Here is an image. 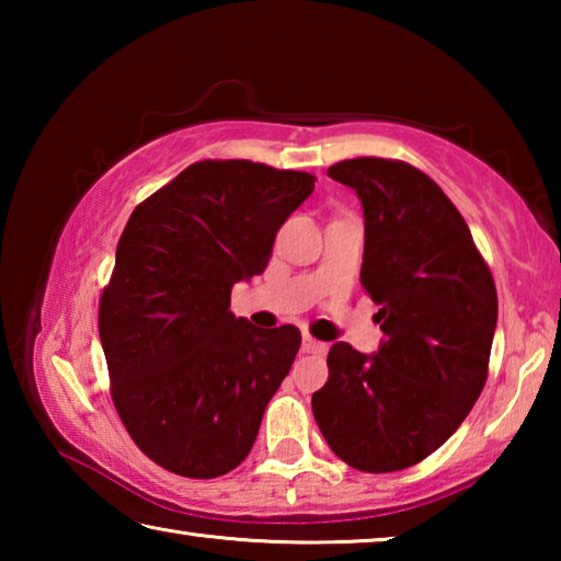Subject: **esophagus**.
I'll return each instance as SVG.
<instances>
[{
  "label": "esophagus",
  "instance_id": "1",
  "mask_svg": "<svg viewBox=\"0 0 561 561\" xmlns=\"http://www.w3.org/2000/svg\"><path fill=\"white\" fill-rule=\"evenodd\" d=\"M301 351H304V354H324L327 344H321V341H317L314 336L304 334V339H301Z\"/></svg>",
  "mask_w": 561,
  "mask_h": 561
}]
</instances>
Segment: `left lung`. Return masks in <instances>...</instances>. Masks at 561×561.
Here are the masks:
<instances>
[{
    "mask_svg": "<svg viewBox=\"0 0 561 561\" xmlns=\"http://www.w3.org/2000/svg\"><path fill=\"white\" fill-rule=\"evenodd\" d=\"M364 207L360 284L378 304L383 341L329 351V381L311 411L351 468L396 472L460 428L488 381L497 289L448 195L421 170L386 158L331 165Z\"/></svg>",
    "mask_w": 561,
    "mask_h": 561,
    "instance_id": "left-lung-1",
    "label": "left lung"
}]
</instances>
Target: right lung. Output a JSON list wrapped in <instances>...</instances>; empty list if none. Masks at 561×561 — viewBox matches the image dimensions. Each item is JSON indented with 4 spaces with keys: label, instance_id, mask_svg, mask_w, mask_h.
I'll list each match as a JSON object with an SVG mask.
<instances>
[{
    "label": "right lung",
    "instance_id": "1",
    "mask_svg": "<svg viewBox=\"0 0 561 561\" xmlns=\"http://www.w3.org/2000/svg\"><path fill=\"white\" fill-rule=\"evenodd\" d=\"M311 190L314 175L299 170L201 160L133 210L99 334L113 405L160 468L210 480L250 455L301 334L237 319L230 291L264 272Z\"/></svg>",
    "mask_w": 561,
    "mask_h": 561
}]
</instances>
